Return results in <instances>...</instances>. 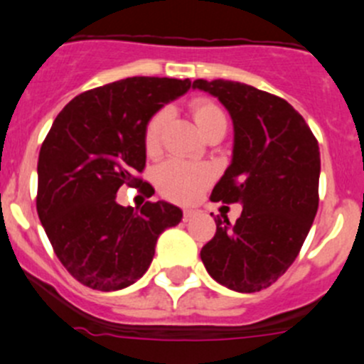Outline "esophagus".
Wrapping results in <instances>:
<instances>
[{
    "label": "esophagus",
    "instance_id": "34e87169",
    "mask_svg": "<svg viewBox=\"0 0 364 364\" xmlns=\"http://www.w3.org/2000/svg\"><path fill=\"white\" fill-rule=\"evenodd\" d=\"M196 214H200V210H196V208H183V219H191Z\"/></svg>",
    "mask_w": 364,
    "mask_h": 364
}]
</instances>
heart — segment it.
Returning <instances> with one entry per match:
<instances>
[{
	"label": "heart",
	"instance_id": "1",
	"mask_svg": "<svg viewBox=\"0 0 364 364\" xmlns=\"http://www.w3.org/2000/svg\"><path fill=\"white\" fill-rule=\"evenodd\" d=\"M193 118L198 129L203 134L215 127H226V117L221 107L208 99H196L191 104ZM168 120V109H159L146 122L145 132H143V145L149 154H156L161 146V136L163 127ZM214 177L210 166L201 163H187L181 159L164 161L157 166L154 178H156L157 189L168 200L177 203H189L200 196L201 191L208 186Z\"/></svg>",
	"mask_w": 364,
	"mask_h": 364
}]
</instances>
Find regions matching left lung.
<instances>
[{"instance_id": "obj_1", "label": "left lung", "mask_w": 364, "mask_h": 364, "mask_svg": "<svg viewBox=\"0 0 364 364\" xmlns=\"http://www.w3.org/2000/svg\"><path fill=\"white\" fill-rule=\"evenodd\" d=\"M233 120V157L210 200L240 203L235 223L215 218L201 247L208 274L235 292H260L278 282L303 247L318 208V141L304 118L272 93L244 82L196 79Z\"/></svg>"}]
</instances>
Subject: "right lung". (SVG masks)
Segmentation results:
<instances>
[{
    "label": "right lung",
    "mask_w": 364,
    "mask_h": 364,
    "mask_svg": "<svg viewBox=\"0 0 364 364\" xmlns=\"http://www.w3.org/2000/svg\"><path fill=\"white\" fill-rule=\"evenodd\" d=\"M191 88L189 79L127 77L79 93L53 122L38 154L37 212L63 267L79 283L113 292L138 282L157 237L182 210L146 201L117 203L122 186L150 196L143 132L146 122Z\"/></svg>",
    "instance_id": "obj_1"
}]
</instances>
